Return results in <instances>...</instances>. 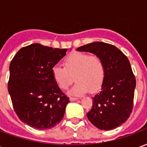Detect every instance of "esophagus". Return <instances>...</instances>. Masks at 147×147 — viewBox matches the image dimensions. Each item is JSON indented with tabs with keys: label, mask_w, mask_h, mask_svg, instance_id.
Segmentation results:
<instances>
[{
	"label": "esophagus",
	"mask_w": 147,
	"mask_h": 147,
	"mask_svg": "<svg viewBox=\"0 0 147 147\" xmlns=\"http://www.w3.org/2000/svg\"><path fill=\"white\" fill-rule=\"evenodd\" d=\"M78 98H74V97H71L70 98V101L71 102H74V101H76V100H78Z\"/></svg>",
	"instance_id": "1"
}]
</instances>
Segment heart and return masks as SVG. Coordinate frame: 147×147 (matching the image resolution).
Masks as SVG:
<instances>
[{
    "label": "heart",
    "mask_w": 147,
    "mask_h": 147,
    "mask_svg": "<svg viewBox=\"0 0 147 147\" xmlns=\"http://www.w3.org/2000/svg\"><path fill=\"white\" fill-rule=\"evenodd\" d=\"M64 67H53V78L62 90L67 89L74 80H76L69 91L71 94L81 95L89 90L94 92L102 86L105 76V65L98 56L73 53L64 59Z\"/></svg>",
    "instance_id": "obj_1"
}]
</instances>
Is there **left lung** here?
Returning <instances> with one entry per match:
<instances>
[{
  "label": "left lung",
  "instance_id": "8db88e82",
  "mask_svg": "<svg viewBox=\"0 0 147 147\" xmlns=\"http://www.w3.org/2000/svg\"><path fill=\"white\" fill-rule=\"evenodd\" d=\"M102 59L105 76L102 90L93 97V106L86 113L92 124L101 130H112L126 121L133 109L136 80L128 59L120 49L95 42L77 48Z\"/></svg>",
  "mask_w": 147,
  "mask_h": 147
}]
</instances>
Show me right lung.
Instances as JSON below:
<instances>
[{
    "label": "right lung",
    "mask_w": 147,
    "mask_h": 147,
    "mask_svg": "<svg viewBox=\"0 0 147 147\" xmlns=\"http://www.w3.org/2000/svg\"><path fill=\"white\" fill-rule=\"evenodd\" d=\"M67 49L34 43L20 49L9 66L8 93L21 121L37 129H49L64 117L69 98L53 78L52 69Z\"/></svg>",
    "instance_id": "right-lung-1"
}]
</instances>
